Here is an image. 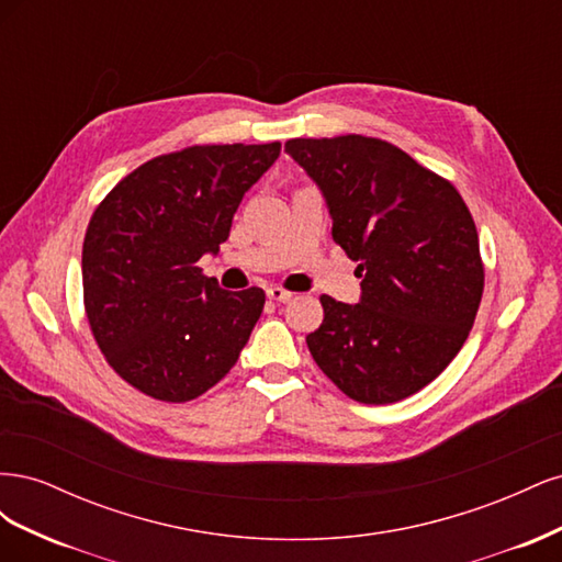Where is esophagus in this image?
I'll return each instance as SVG.
<instances>
[{
    "label": "esophagus",
    "mask_w": 562,
    "mask_h": 562,
    "mask_svg": "<svg viewBox=\"0 0 562 562\" xmlns=\"http://www.w3.org/2000/svg\"><path fill=\"white\" fill-rule=\"evenodd\" d=\"M267 297L274 302H288L293 297V293L285 291V288H281V285H271V288H267Z\"/></svg>",
    "instance_id": "1"
}]
</instances>
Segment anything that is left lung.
Masks as SVG:
<instances>
[{
	"label": "left lung",
	"instance_id": "8db88e82",
	"mask_svg": "<svg viewBox=\"0 0 562 562\" xmlns=\"http://www.w3.org/2000/svg\"><path fill=\"white\" fill-rule=\"evenodd\" d=\"M321 187L333 241L359 262L361 302L321 295L307 335L316 366L366 405L417 394L467 342L485 269L479 232L454 184L368 135L285 143Z\"/></svg>",
	"mask_w": 562,
	"mask_h": 562
}]
</instances>
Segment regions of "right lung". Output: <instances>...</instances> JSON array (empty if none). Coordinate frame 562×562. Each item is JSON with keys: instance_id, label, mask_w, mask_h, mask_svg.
<instances>
[{"instance_id": "add662e5", "label": "right lung", "mask_w": 562, "mask_h": 562, "mask_svg": "<svg viewBox=\"0 0 562 562\" xmlns=\"http://www.w3.org/2000/svg\"><path fill=\"white\" fill-rule=\"evenodd\" d=\"M279 151L281 143L184 147L135 168L93 211L83 310L105 361L143 394L192 401L239 359L265 291H223L196 262L227 241L244 194Z\"/></svg>"}]
</instances>
